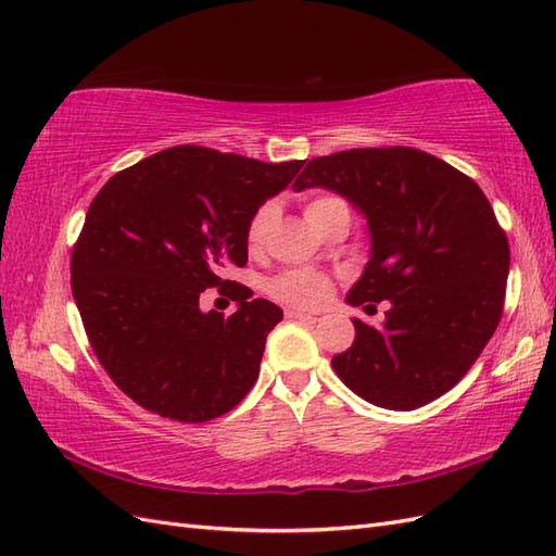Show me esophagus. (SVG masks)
<instances>
[{"instance_id":"obj_1","label":"esophagus","mask_w":556,"mask_h":556,"mask_svg":"<svg viewBox=\"0 0 556 556\" xmlns=\"http://www.w3.org/2000/svg\"><path fill=\"white\" fill-rule=\"evenodd\" d=\"M285 317H288V319H296V323H308V325L317 323L315 315L304 313V311H296V308H288V311H285Z\"/></svg>"}]
</instances>
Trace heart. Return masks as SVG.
Listing matches in <instances>:
<instances>
[{
	"label": "heart",
	"instance_id": "heart-1",
	"mask_svg": "<svg viewBox=\"0 0 556 556\" xmlns=\"http://www.w3.org/2000/svg\"><path fill=\"white\" fill-rule=\"evenodd\" d=\"M345 206V201L333 197V194H319L311 199L306 204V217L308 223L315 225L319 217L327 215L331 208ZM276 220V204L266 201L255 213L250 215V220L245 225V245L248 250L257 252L264 241L266 233L271 229ZM268 294L274 299L282 301V304L299 306V308H313L319 306L329 294V278L319 271H313V268H288V271L278 274L276 278L268 280Z\"/></svg>",
	"mask_w": 556,
	"mask_h": 556
}]
</instances>
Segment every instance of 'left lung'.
I'll return each instance as SVG.
<instances>
[{
	"label": "left lung",
	"instance_id": "left-lung-1",
	"mask_svg": "<svg viewBox=\"0 0 556 556\" xmlns=\"http://www.w3.org/2000/svg\"><path fill=\"white\" fill-rule=\"evenodd\" d=\"M350 199L371 231V260L350 306L390 301L384 325L355 323L331 359L364 401L415 410L452 390L496 331L510 248L473 178L425 150L352 148L315 157L292 185ZM374 306V305H368Z\"/></svg>",
	"mask_w": 556,
	"mask_h": 556
}]
</instances>
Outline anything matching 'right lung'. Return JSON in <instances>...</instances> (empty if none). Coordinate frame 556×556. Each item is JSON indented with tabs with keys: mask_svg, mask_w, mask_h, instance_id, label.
Masks as SVG:
<instances>
[{
	"mask_svg": "<svg viewBox=\"0 0 556 556\" xmlns=\"http://www.w3.org/2000/svg\"><path fill=\"white\" fill-rule=\"evenodd\" d=\"M301 166L174 146L117 172L92 199L72 250V292L99 364L141 408L208 422L252 390L282 311L248 301L223 271L245 266L250 215ZM211 287L229 289L240 311L201 314Z\"/></svg>",
	"mask_w": 556,
	"mask_h": 556,
	"instance_id": "1",
	"label": "right lung"
}]
</instances>
